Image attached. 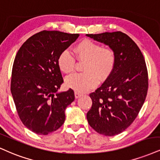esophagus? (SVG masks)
<instances>
[{
	"label": "esophagus",
	"instance_id": "34e87169",
	"mask_svg": "<svg viewBox=\"0 0 160 160\" xmlns=\"http://www.w3.org/2000/svg\"><path fill=\"white\" fill-rule=\"evenodd\" d=\"M74 96H75V98H79L80 97H81L82 96V94H80V93H79V92H74Z\"/></svg>",
	"mask_w": 160,
	"mask_h": 160
}]
</instances>
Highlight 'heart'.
<instances>
[{
	"label": "heart",
	"instance_id": "obj_1",
	"mask_svg": "<svg viewBox=\"0 0 160 160\" xmlns=\"http://www.w3.org/2000/svg\"><path fill=\"white\" fill-rule=\"evenodd\" d=\"M80 60L86 61L84 73H75L65 79V85L78 92H86L94 88L100 80H105L111 74L115 64V54L112 49L102 48L100 44L90 39L80 42L74 49ZM58 65L62 72L69 73L74 70L75 59L67 50L59 56Z\"/></svg>",
	"mask_w": 160,
	"mask_h": 160
}]
</instances>
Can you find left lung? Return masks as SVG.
Listing matches in <instances>:
<instances>
[{"mask_svg": "<svg viewBox=\"0 0 160 160\" xmlns=\"http://www.w3.org/2000/svg\"><path fill=\"white\" fill-rule=\"evenodd\" d=\"M86 36L108 45L115 54L111 74L90 94L92 105L86 114L88 122L102 135H118L133 122L145 101L148 78L145 59L137 45L122 32Z\"/></svg>", "mask_w": 160, "mask_h": 160, "instance_id": "obj_1", "label": "left lung"}]
</instances>
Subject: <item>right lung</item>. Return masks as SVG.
<instances>
[{"instance_id":"1","label":"right lung","mask_w":160,"mask_h":160,"mask_svg":"<svg viewBox=\"0 0 160 160\" xmlns=\"http://www.w3.org/2000/svg\"><path fill=\"white\" fill-rule=\"evenodd\" d=\"M79 36L43 30L29 38L15 56L11 93L21 121L38 135L60 128L65 109L74 101L72 88L58 92L63 82L58 58Z\"/></svg>"}]
</instances>
